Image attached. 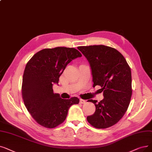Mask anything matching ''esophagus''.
Wrapping results in <instances>:
<instances>
[{"instance_id":"obj_1","label":"esophagus","mask_w":152,"mask_h":152,"mask_svg":"<svg viewBox=\"0 0 152 152\" xmlns=\"http://www.w3.org/2000/svg\"><path fill=\"white\" fill-rule=\"evenodd\" d=\"M86 100H84V99H81L80 101V104H85L86 103Z\"/></svg>"}]
</instances>
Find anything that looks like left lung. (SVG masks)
I'll return each instance as SVG.
<instances>
[{
  "mask_svg": "<svg viewBox=\"0 0 152 152\" xmlns=\"http://www.w3.org/2000/svg\"><path fill=\"white\" fill-rule=\"evenodd\" d=\"M89 63L93 87L102 88L104 99L94 103L96 111L87 117L97 129H106L119 121L128 109L132 94L131 70L124 56L116 49L105 45L79 47Z\"/></svg>",
  "mask_w": 152,
  "mask_h": 152,
  "instance_id": "8db88e82",
  "label": "left lung"
}]
</instances>
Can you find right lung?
<instances>
[{"label":"right lung","instance_id":"add662e5","mask_svg":"<svg viewBox=\"0 0 152 152\" xmlns=\"http://www.w3.org/2000/svg\"><path fill=\"white\" fill-rule=\"evenodd\" d=\"M82 55L74 48H45L37 52L26 64L22 95L26 108L42 126L55 128L66 118L69 107L77 104L76 97L64 99L54 93L53 84L58 83L66 66Z\"/></svg>","mask_w":152,"mask_h":152}]
</instances>
